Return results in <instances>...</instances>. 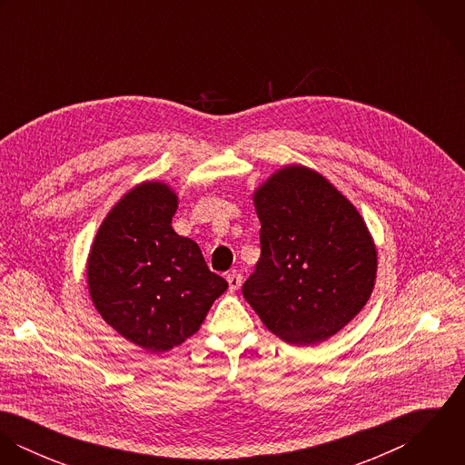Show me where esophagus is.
<instances>
[{"mask_svg":"<svg viewBox=\"0 0 465 465\" xmlns=\"http://www.w3.org/2000/svg\"><path fill=\"white\" fill-rule=\"evenodd\" d=\"M227 282H229L231 292H234V290H238V288L242 286V282H243V275H242V273H238V272H232V273H229V275H227Z\"/></svg>","mask_w":465,"mask_h":465,"instance_id":"1","label":"esophagus"}]
</instances>
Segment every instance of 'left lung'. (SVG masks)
Listing matches in <instances>:
<instances>
[{"mask_svg": "<svg viewBox=\"0 0 465 465\" xmlns=\"http://www.w3.org/2000/svg\"><path fill=\"white\" fill-rule=\"evenodd\" d=\"M262 258L242 292L266 328L312 345L345 328L367 304L378 270L372 236L319 172L290 164L254 192Z\"/></svg>", "mask_w": 465, "mask_h": 465, "instance_id": "obj_1", "label": "left lung"}]
</instances>
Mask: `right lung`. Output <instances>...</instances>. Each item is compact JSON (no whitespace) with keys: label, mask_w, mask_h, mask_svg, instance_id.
<instances>
[{"label":"right lung","mask_w":465,"mask_h":465,"mask_svg":"<svg viewBox=\"0 0 465 465\" xmlns=\"http://www.w3.org/2000/svg\"><path fill=\"white\" fill-rule=\"evenodd\" d=\"M179 199L159 181L125 193L102 222L87 258L89 295L102 319L150 352L199 331L227 281L199 245L172 227Z\"/></svg>","instance_id":"add662e5"}]
</instances>
